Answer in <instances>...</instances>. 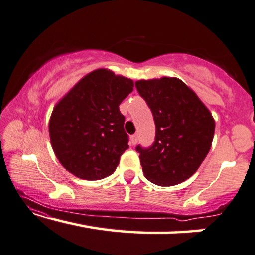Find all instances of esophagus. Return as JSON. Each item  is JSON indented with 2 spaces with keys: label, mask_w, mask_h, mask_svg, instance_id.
I'll list each match as a JSON object with an SVG mask.
<instances>
[{
  "label": "esophagus",
  "mask_w": 255,
  "mask_h": 255,
  "mask_svg": "<svg viewBox=\"0 0 255 255\" xmlns=\"http://www.w3.org/2000/svg\"><path fill=\"white\" fill-rule=\"evenodd\" d=\"M137 140H138V135L137 134L130 136V143L132 144V145H135V144L137 143Z\"/></svg>",
  "instance_id": "1"
}]
</instances>
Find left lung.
<instances>
[{
	"mask_svg": "<svg viewBox=\"0 0 255 255\" xmlns=\"http://www.w3.org/2000/svg\"><path fill=\"white\" fill-rule=\"evenodd\" d=\"M135 86L155 123L152 146L136 147L144 176L161 187L182 183L197 172L211 149L214 118L180 79L138 80Z\"/></svg>",
	"mask_w": 255,
	"mask_h": 255,
	"instance_id": "8db88e82",
	"label": "left lung"
}]
</instances>
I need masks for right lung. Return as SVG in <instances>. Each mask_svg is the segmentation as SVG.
<instances>
[{
	"mask_svg": "<svg viewBox=\"0 0 255 255\" xmlns=\"http://www.w3.org/2000/svg\"><path fill=\"white\" fill-rule=\"evenodd\" d=\"M132 88L131 79L98 68L55 105L49 135L64 168L88 181L115 173L121 154L129 147L119 105Z\"/></svg>",
	"mask_w": 255,
	"mask_h": 255,
	"instance_id": "right-lung-1",
	"label": "right lung"
}]
</instances>
